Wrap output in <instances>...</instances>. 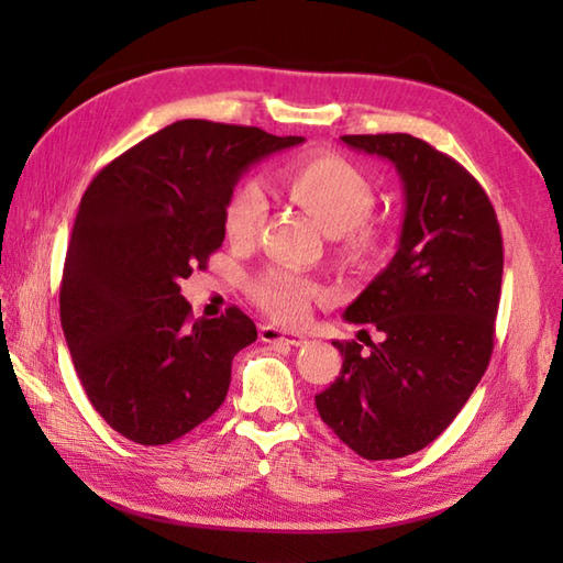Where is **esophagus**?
<instances>
[{"label":"esophagus","instance_id":"34e87169","mask_svg":"<svg viewBox=\"0 0 563 563\" xmlns=\"http://www.w3.org/2000/svg\"><path fill=\"white\" fill-rule=\"evenodd\" d=\"M261 341L266 343H285V345H302L307 343V336L297 331H283L273 324H263L261 327Z\"/></svg>","mask_w":563,"mask_h":563}]
</instances>
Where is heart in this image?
I'll list each match as a JSON object with an SVG mask.
<instances>
[{
	"instance_id": "heart-1",
	"label": "heart",
	"mask_w": 563,
	"mask_h": 563,
	"mask_svg": "<svg viewBox=\"0 0 563 563\" xmlns=\"http://www.w3.org/2000/svg\"><path fill=\"white\" fill-rule=\"evenodd\" d=\"M288 198L307 210L336 239L343 258L363 261L377 249L379 232L367 220L375 202L369 178L339 154H314L288 164L280 174ZM268 202L258 184H239L224 210V234L236 246H246L266 222ZM254 302L278 321H302L319 295V285L285 266H271L251 280Z\"/></svg>"
}]
</instances>
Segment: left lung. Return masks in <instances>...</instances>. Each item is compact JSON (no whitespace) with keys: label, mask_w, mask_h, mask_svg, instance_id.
Returning a JSON list of instances; mask_svg holds the SVG:
<instances>
[{"label":"left lung","mask_w":563,"mask_h":563,"mask_svg":"<svg viewBox=\"0 0 563 563\" xmlns=\"http://www.w3.org/2000/svg\"><path fill=\"white\" fill-rule=\"evenodd\" d=\"M389 159L404 184L397 254L343 317L382 333L367 351L333 341L343 367L317 411L365 460L430 445L486 373L504 278V239L479 181L448 154L406 133L343 135Z\"/></svg>","instance_id":"8db88e82"}]
</instances>
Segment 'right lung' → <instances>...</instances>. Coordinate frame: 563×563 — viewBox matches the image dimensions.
Masks as SVG:
<instances>
[{
	"instance_id": "obj_1",
	"label": "right lung",
	"mask_w": 563,
	"mask_h": 563,
	"mask_svg": "<svg viewBox=\"0 0 563 563\" xmlns=\"http://www.w3.org/2000/svg\"><path fill=\"white\" fill-rule=\"evenodd\" d=\"M300 142L178 121L106 164L81 196L59 321L91 406L123 438L169 445L222 406L256 327L236 307L194 319L178 283L222 246L239 176Z\"/></svg>"
}]
</instances>
